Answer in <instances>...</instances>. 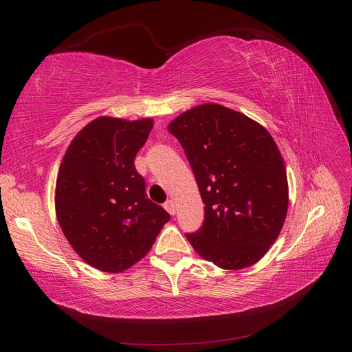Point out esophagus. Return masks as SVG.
<instances>
[{
    "mask_svg": "<svg viewBox=\"0 0 352 352\" xmlns=\"http://www.w3.org/2000/svg\"><path fill=\"white\" fill-rule=\"evenodd\" d=\"M164 208L170 212V214H175V212H176L175 201H173V199H167V201H166V204H164Z\"/></svg>",
    "mask_w": 352,
    "mask_h": 352,
    "instance_id": "esophagus-1",
    "label": "esophagus"
}]
</instances>
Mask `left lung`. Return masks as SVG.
Masks as SVG:
<instances>
[{
  "instance_id": "obj_1",
  "label": "left lung",
  "mask_w": 352,
  "mask_h": 352,
  "mask_svg": "<svg viewBox=\"0 0 352 352\" xmlns=\"http://www.w3.org/2000/svg\"><path fill=\"white\" fill-rule=\"evenodd\" d=\"M167 129L182 145L206 204L204 223L186 239L221 269L257 263L287 211L286 168L270 133L219 104L190 109Z\"/></svg>"
}]
</instances>
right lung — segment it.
I'll use <instances>...</instances> for the list:
<instances>
[{
  "label": "right lung",
  "instance_id": "add662e5",
  "mask_svg": "<svg viewBox=\"0 0 352 352\" xmlns=\"http://www.w3.org/2000/svg\"><path fill=\"white\" fill-rule=\"evenodd\" d=\"M153 120L100 117L74 136L56 185V210L73 250L92 267L119 273L150 251L170 214L148 199L135 157Z\"/></svg>",
  "mask_w": 352,
  "mask_h": 352
}]
</instances>
